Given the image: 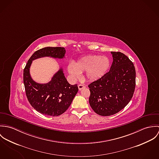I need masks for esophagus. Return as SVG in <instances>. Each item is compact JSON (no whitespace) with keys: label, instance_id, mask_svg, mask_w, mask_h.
Wrapping results in <instances>:
<instances>
[{"label":"esophagus","instance_id":"esophagus-1","mask_svg":"<svg viewBox=\"0 0 159 159\" xmlns=\"http://www.w3.org/2000/svg\"><path fill=\"white\" fill-rule=\"evenodd\" d=\"M78 89H79V90L80 91H81V90H82L83 89H84V88H85V86L84 85V84H78Z\"/></svg>","mask_w":159,"mask_h":159}]
</instances>
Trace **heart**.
<instances>
[{"label":"heart","instance_id":"1","mask_svg":"<svg viewBox=\"0 0 159 159\" xmlns=\"http://www.w3.org/2000/svg\"><path fill=\"white\" fill-rule=\"evenodd\" d=\"M110 66V61L107 57L89 55L83 57L75 63H70L67 66V70L74 78H79L81 73L86 71V79L90 81H95L107 73Z\"/></svg>","mask_w":159,"mask_h":159}]
</instances>
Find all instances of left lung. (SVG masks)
<instances>
[{
  "mask_svg": "<svg viewBox=\"0 0 159 159\" xmlns=\"http://www.w3.org/2000/svg\"><path fill=\"white\" fill-rule=\"evenodd\" d=\"M113 61L109 72L88 85L91 108L100 116H108L122 110L132 99L136 71L133 62L120 52H111Z\"/></svg>",
  "mask_w": 159,
  "mask_h": 159,
  "instance_id": "1",
  "label": "left lung"
}]
</instances>
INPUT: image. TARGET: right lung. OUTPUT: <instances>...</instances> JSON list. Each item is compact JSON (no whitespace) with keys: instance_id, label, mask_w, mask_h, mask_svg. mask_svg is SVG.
Masks as SVG:
<instances>
[{"instance_id":"1","label":"right lung","mask_w":159,"mask_h":159,"mask_svg":"<svg viewBox=\"0 0 159 159\" xmlns=\"http://www.w3.org/2000/svg\"><path fill=\"white\" fill-rule=\"evenodd\" d=\"M66 49L62 47H45L35 51L24 69L23 81L25 94L31 106L40 113L57 116L64 113L71 105L78 91L77 84L71 85L64 76L62 67L45 84L35 82L30 75V68L34 60L51 57L63 59Z\"/></svg>"}]
</instances>
